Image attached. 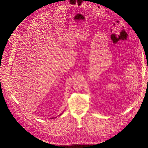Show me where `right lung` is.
Instances as JSON below:
<instances>
[{
	"label": "right lung",
	"instance_id": "1",
	"mask_svg": "<svg viewBox=\"0 0 148 148\" xmlns=\"http://www.w3.org/2000/svg\"><path fill=\"white\" fill-rule=\"evenodd\" d=\"M52 119H54V117H52Z\"/></svg>",
	"mask_w": 148,
	"mask_h": 148
}]
</instances>
